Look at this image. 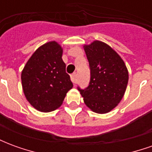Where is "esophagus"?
<instances>
[{
    "mask_svg": "<svg viewBox=\"0 0 152 152\" xmlns=\"http://www.w3.org/2000/svg\"><path fill=\"white\" fill-rule=\"evenodd\" d=\"M76 76H77V75H76V73H72V75H71V80H72V83H74V84H76Z\"/></svg>",
    "mask_w": 152,
    "mask_h": 152,
    "instance_id": "obj_1",
    "label": "esophagus"
}]
</instances>
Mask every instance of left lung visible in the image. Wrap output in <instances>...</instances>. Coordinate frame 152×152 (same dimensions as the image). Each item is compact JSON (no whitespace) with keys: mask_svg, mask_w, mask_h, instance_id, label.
<instances>
[{"mask_svg":"<svg viewBox=\"0 0 152 152\" xmlns=\"http://www.w3.org/2000/svg\"><path fill=\"white\" fill-rule=\"evenodd\" d=\"M90 69V80L86 89H77L86 106L104 114L115 108L125 92L129 73L124 61L107 44L95 40L85 45Z\"/></svg>","mask_w":152,"mask_h":152,"instance_id":"left-lung-1","label":"left lung"}]
</instances>
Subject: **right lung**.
Segmentation results:
<instances>
[{"label": "right lung", "mask_w": 152, "mask_h": 152, "mask_svg": "<svg viewBox=\"0 0 152 152\" xmlns=\"http://www.w3.org/2000/svg\"><path fill=\"white\" fill-rule=\"evenodd\" d=\"M62 55L63 49L58 44L48 42L35 51L22 72L25 97L40 112H52L59 107L73 87Z\"/></svg>", "instance_id": "right-lung-1"}]
</instances>
